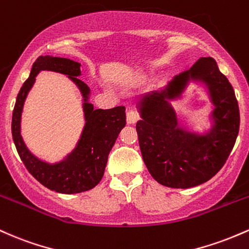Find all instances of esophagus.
Returning a JSON list of instances; mask_svg holds the SVG:
<instances>
[{"label": "esophagus", "mask_w": 249, "mask_h": 249, "mask_svg": "<svg viewBox=\"0 0 249 249\" xmlns=\"http://www.w3.org/2000/svg\"><path fill=\"white\" fill-rule=\"evenodd\" d=\"M139 119V114L136 113L135 110H128L127 111V124H133L138 121Z\"/></svg>", "instance_id": "esophagus-1"}]
</instances>
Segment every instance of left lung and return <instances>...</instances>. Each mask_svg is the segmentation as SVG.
<instances>
[{"instance_id":"8db88e82","label":"left lung","mask_w":249,"mask_h":249,"mask_svg":"<svg viewBox=\"0 0 249 249\" xmlns=\"http://www.w3.org/2000/svg\"><path fill=\"white\" fill-rule=\"evenodd\" d=\"M191 82L202 84L213 105L211 128L203 134L181 127L170 105ZM138 108L141 120L136 132L144 164L159 183L170 188H191L211 180L227 161L239 134L235 93L212 57H201L161 90L142 95Z\"/></svg>"}]
</instances>
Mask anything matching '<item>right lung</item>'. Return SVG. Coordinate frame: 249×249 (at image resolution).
<instances>
[{"instance_id":"right-lung-1","label":"right lung","mask_w":249,"mask_h":249,"mask_svg":"<svg viewBox=\"0 0 249 249\" xmlns=\"http://www.w3.org/2000/svg\"><path fill=\"white\" fill-rule=\"evenodd\" d=\"M81 63L64 57L46 55L33 64L32 71L16 99L13 111L12 134L14 143L28 172L44 187L62 194H76L94 188L101 181L107 166L108 155L117 136L125 125V107L111 109H94L89 102L90 89L77 77L81 75ZM42 70L56 71L67 74L83 95V107L86 124L74 148L63 160L49 164L40 160L27 149L20 135V119L27 93Z\"/></svg>"}]
</instances>
